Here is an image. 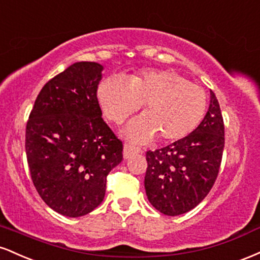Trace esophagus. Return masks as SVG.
Segmentation results:
<instances>
[{
    "label": "esophagus",
    "instance_id": "esophagus-1",
    "mask_svg": "<svg viewBox=\"0 0 260 260\" xmlns=\"http://www.w3.org/2000/svg\"><path fill=\"white\" fill-rule=\"evenodd\" d=\"M138 153H140L139 148L134 147V145H132V144L124 145V148H123V157H124V159H129L131 156H133V155H136Z\"/></svg>",
    "mask_w": 260,
    "mask_h": 260
}]
</instances>
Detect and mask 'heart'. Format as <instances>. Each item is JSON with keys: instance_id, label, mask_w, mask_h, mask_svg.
Listing matches in <instances>:
<instances>
[{"instance_id": "1", "label": "heart", "mask_w": 260, "mask_h": 260, "mask_svg": "<svg viewBox=\"0 0 260 260\" xmlns=\"http://www.w3.org/2000/svg\"><path fill=\"white\" fill-rule=\"evenodd\" d=\"M104 113L122 123L143 105L144 116L127 124L124 134L134 142L182 139L198 127L207 110V96L201 86L172 71H145L124 80L109 77L98 89Z\"/></svg>"}]
</instances>
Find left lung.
Here are the masks:
<instances>
[{
    "mask_svg": "<svg viewBox=\"0 0 260 260\" xmlns=\"http://www.w3.org/2000/svg\"><path fill=\"white\" fill-rule=\"evenodd\" d=\"M225 127L215 94L199 126L184 138L147 153L144 187L160 213L177 216L192 210L213 188L225 145Z\"/></svg>",
    "mask_w": 260,
    "mask_h": 260,
    "instance_id": "obj_1",
    "label": "left lung"
}]
</instances>
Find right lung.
<instances>
[{
  "label": "right lung",
  "mask_w": 260,
  "mask_h": 260,
  "mask_svg": "<svg viewBox=\"0 0 260 260\" xmlns=\"http://www.w3.org/2000/svg\"><path fill=\"white\" fill-rule=\"evenodd\" d=\"M104 67L76 62L43 86L25 131L32 183L56 213L86 215L104 201L122 142L103 120L96 91Z\"/></svg>",
  "instance_id": "obj_1"
}]
</instances>
